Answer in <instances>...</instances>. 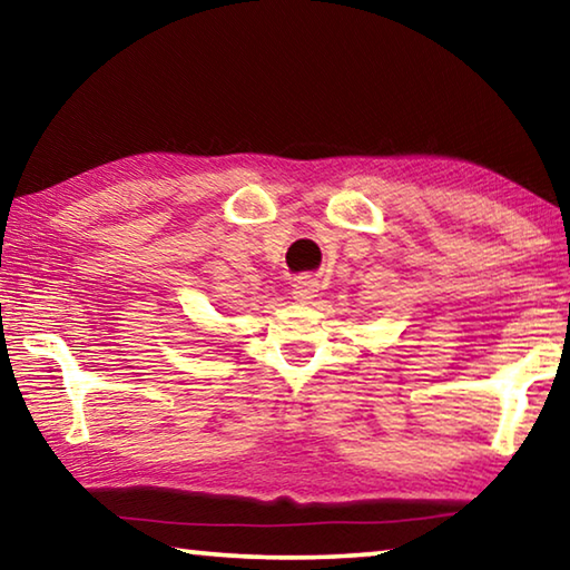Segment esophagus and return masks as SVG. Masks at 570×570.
Masks as SVG:
<instances>
[{
    "label": "esophagus",
    "instance_id": "obj_1",
    "mask_svg": "<svg viewBox=\"0 0 570 570\" xmlns=\"http://www.w3.org/2000/svg\"><path fill=\"white\" fill-rule=\"evenodd\" d=\"M316 292H320V284H316L312 276H298L294 286H292L294 298H296V302H302V304L308 302V298H314Z\"/></svg>",
    "mask_w": 570,
    "mask_h": 570
}]
</instances>
